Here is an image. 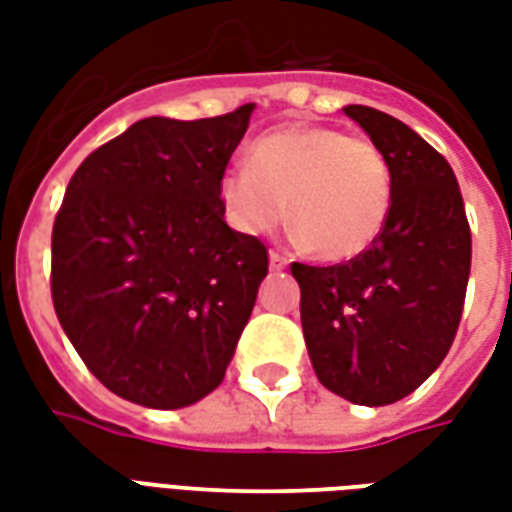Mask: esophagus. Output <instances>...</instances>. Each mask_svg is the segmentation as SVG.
Returning <instances> with one entry per match:
<instances>
[{"mask_svg":"<svg viewBox=\"0 0 512 512\" xmlns=\"http://www.w3.org/2000/svg\"><path fill=\"white\" fill-rule=\"evenodd\" d=\"M268 260H271V271H282V268L288 266V257L279 255V252H274V249H271V255H268Z\"/></svg>","mask_w":512,"mask_h":512,"instance_id":"1","label":"esophagus"}]
</instances>
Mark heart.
I'll use <instances>...</instances> for the list:
<instances>
[{
  "instance_id": "b5f03b06",
  "label": "heart",
  "mask_w": 512,
  "mask_h": 512,
  "mask_svg": "<svg viewBox=\"0 0 512 512\" xmlns=\"http://www.w3.org/2000/svg\"><path fill=\"white\" fill-rule=\"evenodd\" d=\"M392 169L365 136L334 126L290 123L257 136L249 167L219 178L227 222L246 235L277 230L288 202L290 227L318 260L365 255L392 213Z\"/></svg>"
}]
</instances>
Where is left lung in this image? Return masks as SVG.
Segmentation results:
<instances>
[{
    "label": "left lung",
    "instance_id": "1",
    "mask_svg": "<svg viewBox=\"0 0 512 512\" xmlns=\"http://www.w3.org/2000/svg\"><path fill=\"white\" fill-rule=\"evenodd\" d=\"M392 169V213L365 255L293 263L315 376L356 406H389L441 365L461 323L472 233L455 172L397 117L345 106Z\"/></svg>",
    "mask_w": 512,
    "mask_h": 512
}]
</instances>
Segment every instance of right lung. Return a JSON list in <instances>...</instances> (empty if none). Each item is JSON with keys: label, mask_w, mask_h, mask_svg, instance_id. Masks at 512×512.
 Returning <instances> with one entry per match:
<instances>
[{"label": "right lung", "mask_w": 512, "mask_h": 512, "mask_svg": "<svg viewBox=\"0 0 512 512\" xmlns=\"http://www.w3.org/2000/svg\"><path fill=\"white\" fill-rule=\"evenodd\" d=\"M255 104L145 117L84 158L51 230V301L87 370L123 400L183 408L222 384L268 274L224 222L219 178Z\"/></svg>", "instance_id": "obj_1"}]
</instances>
